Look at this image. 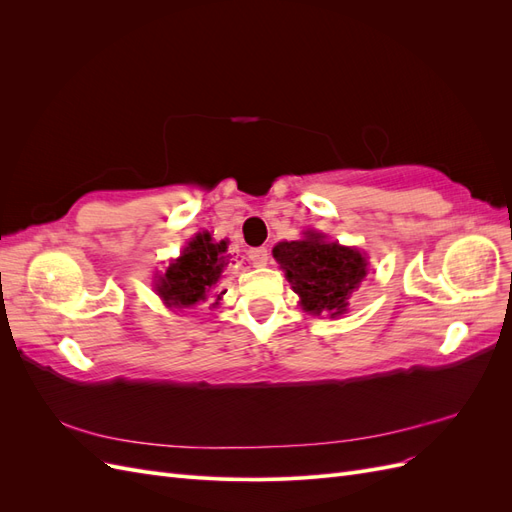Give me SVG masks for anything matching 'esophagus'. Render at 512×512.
<instances>
[{"label": "esophagus", "instance_id": "obj_1", "mask_svg": "<svg viewBox=\"0 0 512 512\" xmlns=\"http://www.w3.org/2000/svg\"><path fill=\"white\" fill-rule=\"evenodd\" d=\"M247 260H250L254 267H267L269 250H267V247H256V250L247 252Z\"/></svg>", "mask_w": 512, "mask_h": 512}]
</instances>
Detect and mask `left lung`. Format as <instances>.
Returning a JSON list of instances; mask_svg holds the SVG:
<instances>
[{
  "mask_svg": "<svg viewBox=\"0 0 512 512\" xmlns=\"http://www.w3.org/2000/svg\"><path fill=\"white\" fill-rule=\"evenodd\" d=\"M273 258L286 271L305 312L331 318L346 312L348 297L367 275V260L359 250L324 241L320 232H307L301 241L277 243Z\"/></svg>",
  "mask_w": 512,
  "mask_h": 512,
  "instance_id": "8db88e82",
  "label": "left lung"
}]
</instances>
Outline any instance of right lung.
<instances>
[{
  "label": "right lung",
  "mask_w": 512,
  "mask_h": 512,
  "mask_svg": "<svg viewBox=\"0 0 512 512\" xmlns=\"http://www.w3.org/2000/svg\"><path fill=\"white\" fill-rule=\"evenodd\" d=\"M226 247V241H213L209 232L196 235L183 250L181 258L170 262V267L156 284L164 303L168 307H190L198 301H205L211 288L218 284L222 269L228 265V258L224 256ZM213 294V305H218L224 292Z\"/></svg>",
  "instance_id": "right-lung-1"
}]
</instances>
